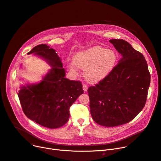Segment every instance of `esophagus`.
<instances>
[{
	"instance_id": "1",
	"label": "esophagus",
	"mask_w": 161,
	"mask_h": 161,
	"mask_svg": "<svg viewBox=\"0 0 161 161\" xmlns=\"http://www.w3.org/2000/svg\"><path fill=\"white\" fill-rule=\"evenodd\" d=\"M82 88H83L84 92H87V90H88V86L86 85H85V84H84L83 86H82Z\"/></svg>"
}]
</instances>
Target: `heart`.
I'll return each mask as SVG.
<instances>
[{"label":"heart","mask_w":161,"mask_h":161,"mask_svg":"<svg viewBox=\"0 0 161 161\" xmlns=\"http://www.w3.org/2000/svg\"><path fill=\"white\" fill-rule=\"evenodd\" d=\"M74 62L77 66L85 70V78L89 82L97 83L104 79L113 69L117 62V55L113 50L94 47L76 53ZM75 65L70 64L69 69L77 73Z\"/></svg>","instance_id":"1"}]
</instances>
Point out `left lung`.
<instances>
[{
	"instance_id": "left-lung-1",
	"label": "left lung",
	"mask_w": 161,
	"mask_h": 161,
	"mask_svg": "<svg viewBox=\"0 0 161 161\" xmlns=\"http://www.w3.org/2000/svg\"><path fill=\"white\" fill-rule=\"evenodd\" d=\"M109 42L122 55L111 73L88 89L90 113L99 125L113 127L126 124L143 109L151 75L146 60L127 41Z\"/></svg>"
}]
</instances>
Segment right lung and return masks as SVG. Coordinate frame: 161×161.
<instances>
[{"mask_svg":"<svg viewBox=\"0 0 161 161\" xmlns=\"http://www.w3.org/2000/svg\"><path fill=\"white\" fill-rule=\"evenodd\" d=\"M31 53L44 58L52 67L41 82L23 86L18 92L22 110L42 126L62 127L69 118L71 105L84 92L82 83L65 78L60 58L47 44L36 46L27 54Z\"/></svg>","mask_w":161,"mask_h":161,"instance_id":"right-lung-1","label":"right lung"}]
</instances>
